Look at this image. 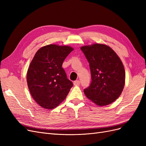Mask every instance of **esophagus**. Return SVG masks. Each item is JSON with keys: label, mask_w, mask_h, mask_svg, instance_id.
<instances>
[{"label": "esophagus", "mask_w": 146, "mask_h": 146, "mask_svg": "<svg viewBox=\"0 0 146 146\" xmlns=\"http://www.w3.org/2000/svg\"><path fill=\"white\" fill-rule=\"evenodd\" d=\"M80 80H76V81L74 82V85H76V86L80 85Z\"/></svg>", "instance_id": "esophagus-1"}]
</instances>
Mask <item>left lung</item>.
<instances>
[{
  "label": "left lung",
  "mask_w": 146,
  "mask_h": 146,
  "mask_svg": "<svg viewBox=\"0 0 146 146\" xmlns=\"http://www.w3.org/2000/svg\"><path fill=\"white\" fill-rule=\"evenodd\" d=\"M80 49L90 64V85L84 90L87 98L99 106L116 100L125 84V69L114 51L100 44L83 46Z\"/></svg>",
  "instance_id": "obj_1"
}]
</instances>
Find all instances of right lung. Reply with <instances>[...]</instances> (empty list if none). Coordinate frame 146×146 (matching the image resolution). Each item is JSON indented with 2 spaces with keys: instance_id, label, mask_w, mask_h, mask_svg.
Wrapping results in <instances>:
<instances>
[{
  "instance_id": "obj_1",
  "label": "right lung",
  "mask_w": 146,
  "mask_h": 146,
  "mask_svg": "<svg viewBox=\"0 0 146 146\" xmlns=\"http://www.w3.org/2000/svg\"><path fill=\"white\" fill-rule=\"evenodd\" d=\"M72 50L69 46L50 44L35 54L28 69L27 81L31 95L42 108L57 107L72 87L62 68L64 60Z\"/></svg>"
}]
</instances>
